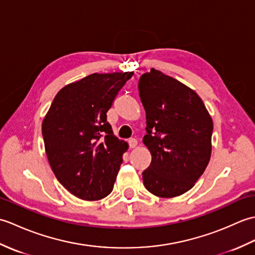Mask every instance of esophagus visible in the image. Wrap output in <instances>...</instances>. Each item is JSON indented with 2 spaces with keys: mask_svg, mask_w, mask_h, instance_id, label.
<instances>
[{
  "mask_svg": "<svg viewBox=\"0 0 255 255\" xmlns=\"http://www.w3.org/2000/svg\"><path fill=\"white\" fill-rule=\"evenodd\" d=\"M128 143H129V147H130L131 149L136 148L137 144H138V140L134 139V138H131V139L128 140Z\"/></svg>",
  "mask_w": 255,
  "mask_h": 255,
  "instance_id": "obj_1",
  "label": "esophagus"
}]
</instances>
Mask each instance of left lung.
<instances>
[{
  "mask_svg": "<svg viewBox=\"0 0 255 255\" xmlns=\"http://www.w3.org/2000/svg\"><path fill=\"white\" fill-rule=\"evenodd\" d=\"M138 89L147 118L142 141L152 156L143 185L158 197L180 196L208 165L213 119L196 92L159 70L142 74Z\"/></svg>",
  "mask_w": 255,
  "mask_h": 255,
  "instance_id": "8db88e82",
  "label": "left lung"
}]
</instances>
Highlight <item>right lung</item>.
I'll use <instances>...</instances> for the list:
<instances>
[{
    "mask_svg": "<svg viewBox=\"0 0 255 255\" xmlns=\"http://www.w3.org/2000/svg\"><path fill=\"white\" fill-rule=\"evenodd\" d=\"M133 72L93 73L58 92L42 122L48 161L57 180L81 199L113 191L128 143L119 140L106 113Z\"/></svg>",
    "mask_w": 255,
    "mask_h": 255,
    "instance_id": "1",
    "label": "right lung"
}]
</instances>
